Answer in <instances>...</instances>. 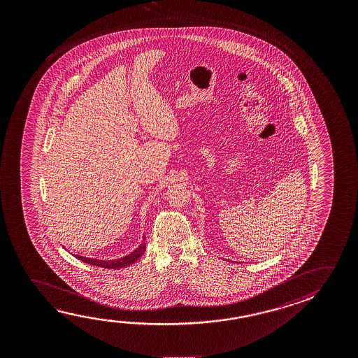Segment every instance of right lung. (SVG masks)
<instances>
[{
    "mask_svg": "<svg viewBox=\"0 0 358 358\" xmlns=\"http://www.w3.org/2000/svg\"><path fill=\"white\" fill-rule=\"evenodd\" d=\"M145 251H146V242H145V237H143L141 245L137 247L135 251H132L124 257L116 258V259H97V258L85 257V256H80V255H73V256L77 259L85 262V264L99 266V267H103V268L118 270V268H123V267H127L129 264H135L136 261L145 253Z\"/></svg>",
    "mask_w": 358,
    "mask_h": 358,
    "instance_id": "obj_1",
    "label": "right lung"
}]
</instances>
